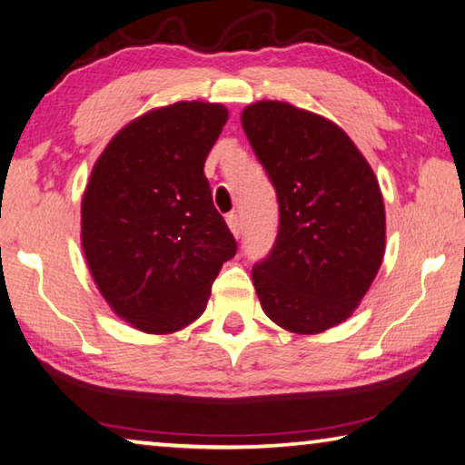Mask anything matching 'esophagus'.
<instances>
[{"instance_id": "obj_1", "label": "esophagus", "mask_w": 465, "mask_h": 465, "mask_svg": "<svg viewBox=\"0 0 465 465\" xmlns=\"http://www.w3.org/2000/svg\"><path fill=\"white\" fill-rule=\"evenodd\" d=\"M227 225H230V230H232V233L235 235V238H240L242 230H244V227H242V219H240L238 213H230V215H227Z\"/></svg>"}]
</instances>
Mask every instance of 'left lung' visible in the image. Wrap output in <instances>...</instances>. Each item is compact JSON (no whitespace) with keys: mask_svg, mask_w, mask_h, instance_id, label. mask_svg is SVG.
Here are the masks:
<instances>
[{"mask_svg":"<svg viewBox=\"0 0 465 465\" xmlns=\"http://www.w3.org/2000/svg\"><path fill=\"white\" fill-rule=\"evenodd\" d=\"M242 128L272 182L279 232L252 282L264 314L314 335L350 319L385 254L379 182L351 138L327 117L282 101L242 112Z\"/></svg>","mask_w":465,"mask_h":465,"instance_id":"8db88e82","label":"left lung"}]
</instances>
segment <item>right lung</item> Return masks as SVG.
I'll return each instance as SVG.
<instances>
[{
	"mask_svg": "<svg viewBox=\"0 0 465 465\" xmlns=\"http://www.w3.org/2000/svg\"><path fill=\"white\" fill-rule=\"evenodd\" d=\"M227 115L203 101L153 109L117 132L86 183L88 269L112 311L144 333L196 321L238 250L203 172Z\"/></svg>",
	"mask_w": 465,
	"mask_h": 465,
	"instance_id": "right-lung-1",
	"label": "right lung"
}]
</instances>
